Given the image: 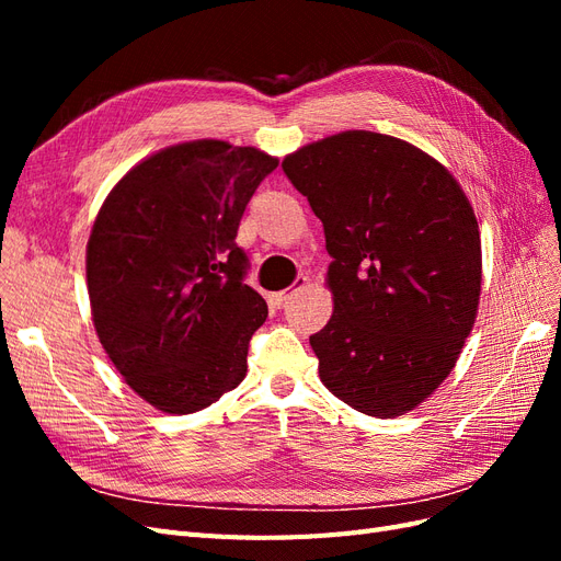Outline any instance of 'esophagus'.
I'll return each mask as SVG.
<instances>
[{"label":"esophagus","instance_id":"esophagus-1","mask_svg":"<svg viewBox=\"0 0 561 561\" xmlns=\"http://www.w3.org/2000/svg\"><path fill=\"white\" fill-rule=\"evenodd\" d=\"M307 276H297L295 278V285L290 287V290H280V293H274V295H268V304H271V307H276V309H280L283 307V304L287 301V299H290L297 290H301V287H307Z\"/></svg>","mask_w":561,"mask_h":561}]
</instances>
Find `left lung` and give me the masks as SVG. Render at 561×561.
Listing matches in <instances>:
<instances>
[{"label": "left lung", "instance_id": "8db88e82", "mask_svg": "<svg viewBox=\"0 0 561 561\" xmlns=\"http://www.w3.org/2000/svg\"><path fill=\"white\" fill-rule=\"evenodd\" d=\"M325 229L334 313L311 334L320 379L369 416L414 410L447 379L480 301L478 219L426 151L346 130L285 157Z\"/></svg>", "mask_w": 561, "mask_h": 561}]
</instances>
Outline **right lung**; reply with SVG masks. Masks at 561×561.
I'll use <instances>...</instances> for the list:
<instances>
[{"label": "right lung", "mask_w": 561, "mask_h": 561, "mask_svg": "<svg viewBox=\"0 0 561 561\" xmlns=\"http://www.w3.org/2000/svg\"><path fill=\"white\" fill-rule=\"evenodd\" d=\"M278 159L196 140L126 173L87 248L95 332L126 383L157 410L192 414L236 388L266 301L245 285L241 217Z\"/></svg>", "instance_id": "1"}]
</instances>
